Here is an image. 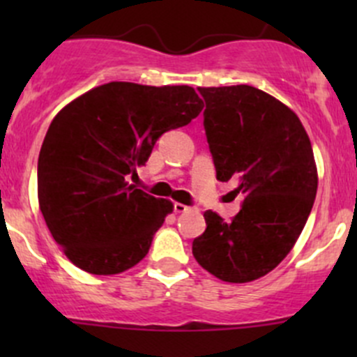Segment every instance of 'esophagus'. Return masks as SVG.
<instances>
[{
    "mask_svg": "<svg viewBox=\"0 0 357 357\" xmlns=\"http://www.w3.org/2000/svg\"><path fill=\"white\" fill-rule=\"evenodd\" d=\"M190 205H185V204H179V202H176L174 204V212H178V214H181V212H186L190 211Z\"/></svg>",
    "mask_w": 357,
    "mask_h": 357,
    "instance_id": "34e87169",
    "label": "esophagus"
}]
</instances>
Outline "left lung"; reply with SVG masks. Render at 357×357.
Here are the masks:
<instances>
[{
  "label": "left lung",
  "mask_w": 357,
  "mask_h": 357,
  "mask_svg": "<svg viewBox=\"0 0 357 357\" xmlns=\"http://www.w3.org/2000/svg\"><path fill=\"white\" fill-rule=\"evenodd\" d=\"M199 93L215 178L236 179L243 202L229 222L205 212L192 250L215 278L247 283L273 271L304 229L318 190L312 146L297 115L254 86Z\"/></svg>",
  "instance_id": "obj_1"
}]
</instances>
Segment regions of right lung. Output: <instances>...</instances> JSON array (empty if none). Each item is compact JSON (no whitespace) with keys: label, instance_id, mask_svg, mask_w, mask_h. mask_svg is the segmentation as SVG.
<instances>
[{"label":"right lung","instance_id":"right-lung-1","mask_svg":"<svg viewBox=\"0 0 357 357\" xmlns=\"http://www.w3.org/2000/svg\"><path fill=\"white\" fill-rule=\"evenodd\" d=\"M202 109L190 86L109 82L56 114L39 152L38 197L72 264L91 275H117L149 254L172 204L131 179L157 139L190 124Z\"/></svg>","mask_w":357,"mask_h":357}]
</instances>
